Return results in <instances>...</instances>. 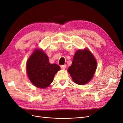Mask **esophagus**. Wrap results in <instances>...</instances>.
Returning <instances> with one entry per match:
<instances>
[{"label": "esophagus", "instance_id": "obj_1", "mask_svg": "<svg viewBox=\"0 0 123 123\" xmlns=\"http://www.w3.org/2000/svg\"><path fill=\"white\" fill-rule=\"evenodd\" d=\"M66 65H61V68L62 69H65L66 68Z\"/></svg>", "mask_w": 123, "mask_h": 123}]
</instances>
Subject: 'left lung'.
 Masks as SVG:
<instances>
[{
  "mask_svg": "<svg viewBox=\"0 0 123 123\" xmlns=\"http://www.w3.org/2000/svg\"><path fill=\"white\" fill-rule=\"evenodd\" d=\"M96 68L97 62L94 55L88 49H85L76 52L68 71L74 83L83 85L91 80Z\"/></svg>",
  "mask_w": 123,
  "mask_h": 123,
  "instance_id": "8db88e82",
  "label": "left lung"
}]
</instances>
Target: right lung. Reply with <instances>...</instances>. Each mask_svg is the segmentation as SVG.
<instances>
[{
  "label": "right lung",
  "mask_w": 123,
  "mask_h": 123,
  "mask_svg": "<svg viewBox=\"0 0 123 123\" xmlns=\"http://www.w3.org/2000/svg\"><path fill=\"white\" fill-rule=\"evenodd\" d=\"M27 72L29 80L35 86L40 88L49 87L60 67L51 64L46 54L41 49H36L27 62Z\"/></svg>",
  "instance_id": "right-lung-1"
}]
</instances>
